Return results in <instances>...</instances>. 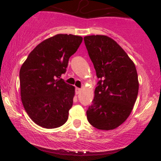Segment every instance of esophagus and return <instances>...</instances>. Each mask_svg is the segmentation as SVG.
<instances>
[{"label": "esophagus", "mask_w": 161, "mask_h": 161, "mask_svg": "<svg viewBox=\"0 0 161 161\" xmlns=\"http://www.w3.org/2000/svg\"><path fill=\"white\" fill-rule=\"evenodd\" d=\"M81 92V88H75V93L76 94H79Z\"/></svg>", "instance_id": "34e87169"}]
</instances>
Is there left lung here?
Masks as SVG:
<instances>
[{
    "mask_svg": "<svg viewBox=\"0 0 161 161\" xmlns=\"http://www.w3.org/2000/svg\"><path fill=\"white\" fill-rule=\"evenodd\" d=\"M84 42L100 79L86 111L87 119L101 130L114 129L129 117L137 98L136 66L124 50L108 36H86Z\"/></svg>",
    "mask_w": 161,
    "mask_h": 161,
    "instance_id": "obj_1",
    "label": "left lung"
}]
</instances>
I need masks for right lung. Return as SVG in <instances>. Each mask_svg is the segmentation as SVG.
Returning a JSON list of instances; mask_svg holds the SVG:
<instances>
[{
  "label": "right lung",
  "mask_w": 161,
  "mask_h": 161,
  "mask_svg": "<svg viewBox=\"0 0 161 161\" xmlns=\"http://www.w3.org/2000/svg\"><path fill=\"white\" fill-rule=\"evenodd\" d=\"M82 42L81 36L57 35L37 45L21 66L22 102L37 125L54 129L67 121L75 88L60 77Z\"/></svg>",
  "instance_id": "add662e5"
}]
</instances>
